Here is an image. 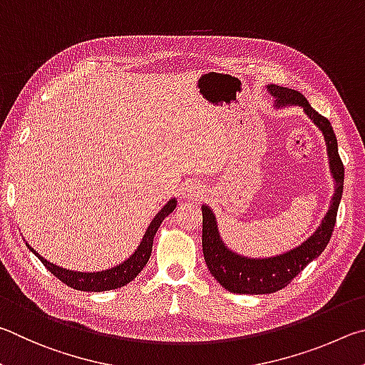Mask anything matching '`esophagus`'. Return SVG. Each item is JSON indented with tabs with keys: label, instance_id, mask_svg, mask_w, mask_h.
I'll return each instance as SVG.
<instances>
[{
	"label": "esophagus",
	"instance_id": "1",
	"mask_svg": "<svg viewBox=\"0 0 365 365\" xmlns=\"http://www.w3.org/2000/svg\"><path fill=\"white\" fill-rule=\"evenodd\" d=\"M203 195V187L197 182H186L181 187V197L184 200H192V199H200Z\"/></svg>",
	"mask_w": 365,
	"mask_h": 365
}]
</instances>
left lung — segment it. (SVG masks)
<instances>
[{
    "mask_svg": "<svg viewBox=\"0 0 365 365\" xmlns=\"http://www.w3.org/2000/svg\"><path fill=\"white\" fill-rule=\"evenodd\" d=\"M266 89L274 98V107H302L308 118L321 130L325 145H327L330 175L334 178L335 187L329 212L325 213L321 225L312 235L292 250L267 258H250L231 250L221 237L215 212L203 203L202 247L205 263L216 282L222 285V289L232 293H244V295L245 293L247 295H269V293L282 290L312 259H316L325 250L335 227L344 181V168L338 155L336 138L330 121L317 113L304 96L295 89L277 85H267Z\"/></svg>",
    "mask_w": 365,
    "mask_h": 365,
    "instance_id": "left-lung-1",
    "label": "left lung"
}]
</instances>
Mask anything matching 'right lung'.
Returning a JSON list of instances; mask_svg holds the SVG:
<instances>
[{
    "mask_svg": "<svg viewBox=\"0 0 365 365\" xmlns=\"http://www.w3.org/2000/svg\"><path fill=\"white\" fill-rule=\"evenodd\" d=\"M176 203L178 202L175 197L166 202V205H163V208L153 216L150 225L147 226L136 250H134L130 257L123 261V263H120L113 267H108V269H104V271L81 272V271L67 269V267H61L54 263H49V261L44 259L41 255H38L34 248L27 244V242H25V245H27L29 250L48 267V271L51 274H54L61 282L67 284L68 287H72V289L81 290V292L115 290V289H120V287H125L126 284H130L131 280L136 279L138 274L144 269V266L150 258L153 237H155L162 221L176 208Z\"/></svg>",
    "mask_w": 365,
    "mask_h": 365,
    "instance_id": "obj_1",
    "label": "right lung"
}]
</instances>
